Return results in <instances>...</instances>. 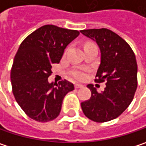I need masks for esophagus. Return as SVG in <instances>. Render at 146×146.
<instances>
[{"label":"esophagus","instance_id":"1","mask_svg":"<svg viewBox=\"0 0 146 146\" xmlns=\"http://www.w3.org/2000/svg\"><path fill=\"white\" fill-rule=\"evenodd\" d=\"M74 87H75V88H83L84 85L83 84H76L74 85Z\"/></svg>","mask_w":146,"mask_h":146}]
</instances>
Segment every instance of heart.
Masks as SVG:
<instances>
[{
    "label": "heart",
    "instance_id": "obj_1",
    "mask_svg": "<svg viewBox=\"0 0 146 146\" xmlns=\"http://www.w3.org/2000/svg\"><path fill=\"white\" fill-rule=\"evenodd\" d=\"M71 76L77 80H84L87 77V71L84 69H75L71 73Z\"/></svg>",
    "mask_w": 146,
    "mask_h": 146
}]
</instances>
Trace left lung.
Masks as SVG:
<instances>
[{"mask_svg": "<svg viewBox=\"0 0 146 146\" xmlns=\"http://www.w3.org/2000/svg\"><path fill=\"white\" fill-rule=\"evenodd\" d=\"M81 33L94 40L101 52V62L94 81L105 82L102 93L93 84L89 100L81 103L87 118L103 123L119 117L129 107L137 88V62L130 46L118 34L107 28L88 29Z\"/></svg>", "mask_w": 146, "mask_h": 146, "instance_id": "left-lung-1", "label": "left lung"}]
</instances>
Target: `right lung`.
Listing matches in <instances>:
<instances>
[{
  "label": "right lung",
  "mask_w": 146,
  "mask_h": 146,
  "mask_svg": "<svg viewBox=\"0 0 146 146\" xmlns=\"http://www.w3.org/2000/svg\"><path fill=\"white\" fill-rule=\"evenodd\" d=\"M79 35L54 25H45L21 43L11 70L15 100L25 113L36 121L48 122L59 115L65 95L74 89L67 80L48 83L52 65L59 63L64 49Z\"/></svg>",
  "instance_id": "obj_1"
}]
</instances>
